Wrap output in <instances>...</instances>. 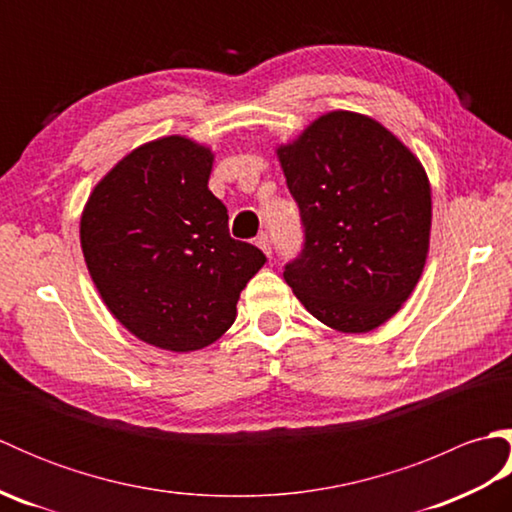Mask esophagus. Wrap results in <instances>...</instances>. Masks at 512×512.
Returning a JSON list of instances; mask_svg holds the SVG:
<instances>
[{
  "instance_id": "1",
  "label": "esophagus",
  "mask_w": 512,
  "mask_h": 512,
  "mask_svg": "<svg viewBox=\"0 0 512 512\" xmlns=\"http://www.w3.org/2000/svg\"><path fill=\"white\" fill-rule=\"evenodd\" d=\"M255 246L262 248L266 255H270V237H268V235H259V237L255 239Z\"/></svg>"
}]
</instances>
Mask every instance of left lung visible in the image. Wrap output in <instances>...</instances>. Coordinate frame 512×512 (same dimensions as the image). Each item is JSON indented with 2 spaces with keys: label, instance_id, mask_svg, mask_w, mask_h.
Here are the masks:
<instances>
[{
  "label": "left lung",
  "instance_id": "left-lung-1",
  "mask_svg": "<svg viewBox=\"0 0 512 512\" xmlns=\"http://www.w3.org/2000/svg\"><path fill=\"white\" fill-rule=\"evenodd\" d=\"M275 151L306 228L286 284L328 328L376 330L427 264L431 184L422 162L385 125L347 110L321 114Z\"/></svg>",
  "mask_w": 512,
  "mask_h": 512
}]
</instances>
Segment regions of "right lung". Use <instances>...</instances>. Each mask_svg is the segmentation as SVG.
<instances>
[{
    "label": "right lung",
    "mask_w": 512,
    "mask_h": 512,
    "mask_svg": "<svg viewBox=\"0 0 512 512\" xmlns=\"http://www.w3.org/2000/svg\"><path fill=\"white\" fill-rule=\"evenodd\" d=\"M213 158L180 134L149 140L105 173L81 213L85 266L107 310L167 352L220 339L266 262L228 235L226 206L209 191Z\"/></svg>",
    "instance_id": "right-lung-1"
}]
</instances>
